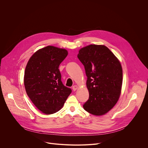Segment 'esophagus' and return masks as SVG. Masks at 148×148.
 I'll return each mask as SVG.
<instances>
[{"label":"esophagus","instance_id":"1","mask_svg":"<svg viewBox=\"0 0 148 148\" xmlns=\"http://www.w3.org/2000/svg\"><path fill=\"white\" fill-rule=\"evenodd\" d=\"M77 88H78V87H77V86H74L73 87V90L75 91H76L77 90Z\"/></svg>","mask_w":148,"mask_h":148}]
</instances>
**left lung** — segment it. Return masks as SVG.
<instances>
[{
	"label": "left lung",
	"instance_id": "obj_1",
	"mask_svg": "<svg viewBox=\"0 0 148 148\" xmlns=\"http://www.w3.org/2000/svg\"><path fill=\"white\" fill-rule=\"evenodd\" d=\"M78 58L85 68L89 99L83 108L101 116L117 103L122 85V68L114 53L104 45H91L81 48Z\"/></svg>",
	"mask_w": 148,
	"mask_h": 148
}]
</instances>
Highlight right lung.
<instances>
[{"label":"right lung","mask_w":148,"mask_h":148,"mask_svg":"<svg viewBox=\"0 0 148 148\" xmlns=\"http://www.w3.org/2000/svg\"><path fill=\"white\" fill-rule=\"evenodd\" d=\"M68 51L48 46L36 51L26 65L24 84L36 108L46 115L54 114L64 105L71 90L63 85L58 67Z\"/></svg>","instance_id":"1"}]
</instances>
